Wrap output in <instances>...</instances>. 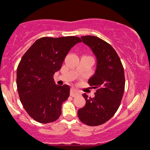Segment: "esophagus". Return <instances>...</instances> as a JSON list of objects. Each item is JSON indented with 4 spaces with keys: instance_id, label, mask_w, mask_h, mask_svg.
<instances>
[{
    "instance_id": "esophagus-1",
    "label": "esophagus",
    "mask_w": 150,
    "mask_h": 150,
    "mask_svg": "<svg viewBox=\"0 0 150 150\" xmlns=\"http://www.w3.org/2000/svg\"><path fill=\"white\" fill-rule=\"evenodd\" d=\"M79 94H80V93L76 90V89H75V88L71 89V91H70V96H72V97H75V96H78Z\"/></svg>"
}]
</instances>
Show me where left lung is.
<instances>
[{"label":"left lung","mask_w":150,"mask_h":150,"mask_svg":"<svg viewBox=\"0 0 150 150\" xmlns=\"http://www.w3.org/2000/svg\"><path fill=\"white\" fill-rule=\"evenodd\" d=\"M81 39L96 57V69L88 83L96 91L93 98L83 94L86 103L78 110V115L86 125H99L110 120L120 106L125 89L124 69L111 45L96 36H82Z\"/></svg>","instance_id":"1"}]
</instances>
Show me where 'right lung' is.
Here are the masks:
<instances>
[{"instance_id":"add662e5","label":"right lung","mask_w":150,"mask_h":150,"mask_svg":"<svg viewBox=\"0 0 150 150\" xmlns=\"http://www.w3.org/2000/svg\"><path fill=\"white\" fill-rule=\"evenodd\" d=\"M80 38H39L23 55L16 70L19 99L29 115L40 123L54 122L62 113V104L69 96L68 85L59 86L53 75L61 69L69 50Z\"/></svg>"}]
</instances>
